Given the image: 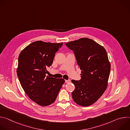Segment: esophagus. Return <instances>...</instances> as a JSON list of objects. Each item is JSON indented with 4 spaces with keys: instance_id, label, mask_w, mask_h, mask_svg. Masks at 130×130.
Returning a JSON list of instances; mask_svg holds the SVG:
<instances>
[{
    "instance_id": "1",
    "label": "esophagus",
    "mask_w": 130,
    "mask_h": 130,
    "mask_svg": "<svg viewBox=\"0 0 130 130\" xmlns=\"http://www.w3.org/2000/svg\"><path fill=\"white\" fill-rule=\"evenodd\" d=\"M71 82V81L70 80H65V82L67 83H70Z\"/></svg>"
}]
</instances>
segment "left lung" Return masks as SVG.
I'll return each mask as SVG.
<instances>
[{
	"instance_id": "left-lung-1",
	"label": "left lung",
	"mask_w": 130,
	"mask_h": 130,
	"mask_svg": "<svg viewBox=\"0 0 130 130\" xmlns=\"http://www.w3.org/2000/svg\"><path fill=\"white\" fill-rule=\"evenodd\" d=\"M74 52L81 70V79L71 80L75 86L73 101L82 106L95 103L106 90L110 64L104 48L90 39L84 38L65 44Z\"/></svg>"
}]
</instances>
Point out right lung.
I'll return each instance as SVG.
<instances>
[{
	"label": "right lung",
	"mask_w": 130,
	"mask_h": 130,
	"mask_svg": "<svg viewBox=\"0 0 130 130\" xmlns=\"http://www.w3.org/2000/svg\"><path fill=\"white\" fill-rule=\"evenodd\" d=\"M62 45L35 41L25 47L18 57L17 74L21 86L30 99L41 106L53 103L65 82L62 78L46 75L55 52Z\"/></svg>",
	"instance_id": "obj_1"
}]
</instances>
